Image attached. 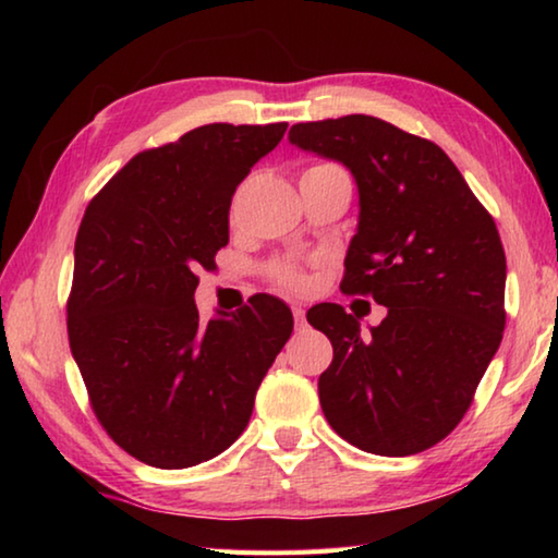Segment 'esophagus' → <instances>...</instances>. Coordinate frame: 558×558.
<instances>
[{
	"instance_id": "1",
	"label": "esophagus",
	"mask_w": 558,
	"mask_h": 558,
	"mask_svg": "<svg viewBox=\"0 0 558 558\" xmlns=\"http://www.w3.org/2000/svg\"><path fill=\"white\" fill-rule=\"evenodd\" d=\"M292 317H295L298 327H305V310L295 305V307H292Z\"/></svg>"
}]
</instances>
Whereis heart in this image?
<instances>
[{"label":"heart","instance_id":"1","mask_svg":"<svg viewBox=\"0 0 558 558\" xmlns=\"http://www.w3.org/2000/svg\"><path fill=\"white\" fill-rule=\"evenodd\" d=\"M268 276L280 290H288V292H302V290H307V286H310L305 263L292 260V258L270 263Z\"/></svg>","mask_w":558,"mask_h":558}]
</instances>
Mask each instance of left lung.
I'll use <instances>...</instances> for the list:
<instances>
[{
    "mask_svg": "<svg viewBox=\"0 0 558 558\" xmlns=\"http://www.w3.org/2000/svg\"><path fill=\"white\" fill-rule=\"evenodd\" d=\"M288 137L352 169L362 209L339 288L389 307L366 335L335 302L307 313L335 349L317 384L325 418L374 456L428 450L468 413L502 342L495 219L436 143L386 120L298 122Z\"/></svg>",
    "mask_w": 558,
    "mask_h": 558,
    "instance_id": "1",
    "label": "left lung"
}]
</instances>
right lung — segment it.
<instances>
[{
    "label": "right lung",
    "instance_id": "add662e5",
    "mask_svg": "<svg viewBox=\"0 0 558 558\" xmlns=\"http://www.w3.org/2000/svg\"><path fill=\"white\" fill-rule=\"evenodd\" d=\"M288 122H211L143 149L93 196L75 235L69 344L90 409L132 458L199 465L248 426L292 335L286 302L253 295L202 325L196 270L229 243L231 196Z\"/></svg>",
    "mask_w": 558,
    "mask_h": 558
}]
</instances>
